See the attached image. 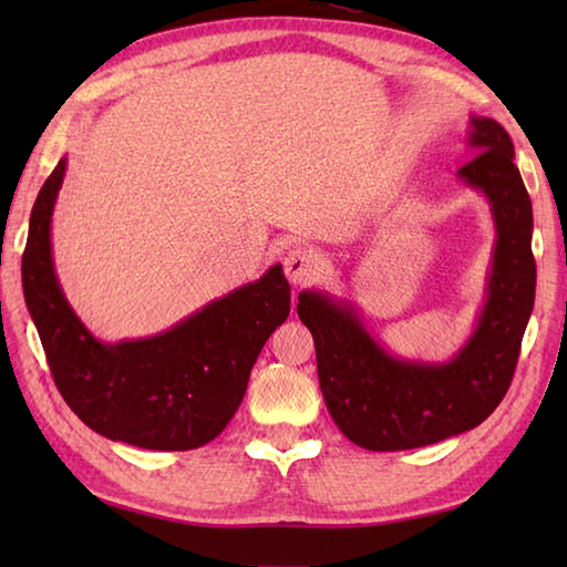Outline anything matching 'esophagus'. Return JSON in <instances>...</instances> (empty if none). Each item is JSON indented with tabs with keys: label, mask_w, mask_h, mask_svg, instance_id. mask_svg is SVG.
I'll return each mask as SVG.
<instances>
[{
	"label": "esophagus",
	"mask_w": 567,
	"mask_h": 567,
	"mask_svg": "<svg viewBox=\"0 0 567 567\" xmlns=\"http://www.w3.org/2000/svg\"><path fill=\"white\" fill-rule=\"evenodd\" d=\"M323 270V260L311 248H292L285 258V275L292 285H307Z\"/></svg>",
	"instance_id": "esophagus-1"
}]
</instances>
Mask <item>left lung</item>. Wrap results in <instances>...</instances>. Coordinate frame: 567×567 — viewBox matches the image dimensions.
I'll return each mask as SVG.
<instances>
[{"label":"left lung","instance_id":"1","mask_svg":"<svg viewBox=\"0 0 567 567\" xmlns=\"http://www.w3.org/2000/svg\"><path fill=\"white\" fill-rule=\"evenodd\" d=\"M473 161L457 177L489 204L495 248L485 305L449 360L390 353L353 302L323 290L299 292L297 315L315 336L319 388L336 426L360 449L409 451L483 424L507 394L534 311V214L507 131L470 116Z\"/></svg>","mask_w":567,"mask_h":567}]
</instances>
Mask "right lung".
Here are the masks:
<instances>
[{
	"label": "right lung",
	"mask_w": 567,
	"mask_h": 567,
	"mask_svg": "<svg viewBox=\"0 0 567 567\" xmlns=\"http://www.w3.org/2000/svg\"><path fill=\"white\" fill-rule=\"evenodd\" d=\"M65 171L60 158L35 197L21 260L23 297L58 390L104 439L148 451L199 449L231 421L265 341L290 315L282 265L161 333L100 341L70 307L53 262L51 224Z\"/></svg>",
	"instance_id": "1"
}]
</instances>
